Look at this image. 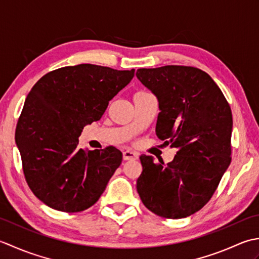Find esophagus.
<instances>
[{
    "label": "esophagus",
    "instance_id": "esophagus-1",
    "mask_svg": "<svg viewBox=\"0 0 259 259\" xmlns=\"http://www.w3.org/2000/svg\"><path fill=\"white\" fill-rule=\"evenodd\" d=\"M138 159V153L131 150L123 151V160H136Z\"/></svg>",
    "mask_w": 259,
    "mask_h": 259
}]
</instances>
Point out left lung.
<instances>
[{
    "label": "left lung",
    "instance_id": "1",
    "mask_svg": "<svg viewBox=\"0 0 259 259\" xmlns=\"http://www.w3.org/2000/svg\"><path fill=\"white\" fill-rule=\"evenodd\" d=\"M137 78L158 99L156 135L177 148L171 162L140 156L137 191L164 218H185L210 199L230 164L233 115L222 90L200 69L164 65L138 69Z\"/></svg>",
    "mask_w": 259,
    "mask_h": 259
}]
</instances>
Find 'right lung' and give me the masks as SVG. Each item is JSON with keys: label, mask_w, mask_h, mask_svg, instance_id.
<instances>
[{"label": "right lung", "mask_w": 259, "mask_h": 259, "mask_svg": "<svg viewBox=\"0 0 259 259\" xmlns=\"http://www.w3.org/2000/svg\"><path fill=\"white\" fill-rule=\"evenodd\" d=\"M134 75L135 69L79 64L49 72L33 85L15 137L26 183L47 206L78 212L100 198L122 153L114 147L84 150L79 137Z\"/></svg>", "instance_id": "obj_1"}]
</instances>
